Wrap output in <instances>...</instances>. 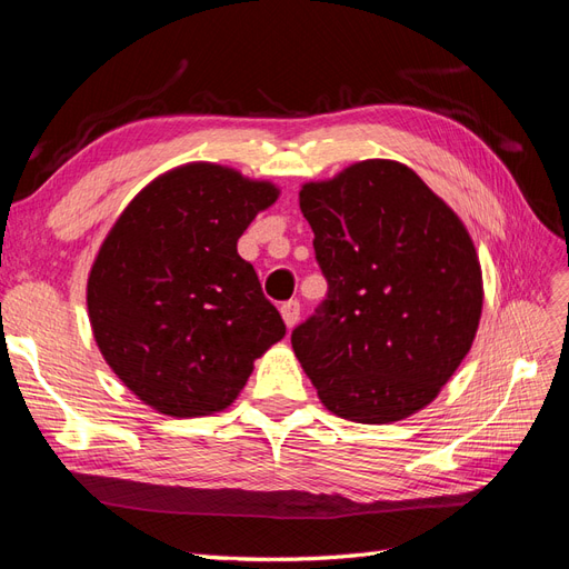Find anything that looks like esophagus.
<instances>
[{"label":"esophagus","mask_w":569,"mask_h":569,"mask_svg":"<svg viewBox=\"0 0 569 569\" xmlns=\"http://www.w3.org/2000/svg\"><path fill=\"white\" fill-rule=\"evenodd\" d=\"M281 317L288 329H293L300 319V300H288L281 305Z\"/></svg>","instance_id":"obj_1"}]
</instances>
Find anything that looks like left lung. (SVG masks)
<instances>
[{
  "label": "left lung",
  "mask_w": 569,
  "mask_h": 569,
  "mask_svg": "<svg viewBox=\"0 0 569 569\" xmlns=\"http://www.w3.org/2000/svg\"><path fill=\"white\" fill-rule=\"evenodd\" d=\"M327 298L290 333L333 415L388 425L429 405L481 317V269L458 214L398 161L369 159L307 183Z\"/></svg>",
  "instance_id": "1"
}]
</instances>
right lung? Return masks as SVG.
I'll list each match as a JSON object with an SVG mask.
<instances>
[{"label": "right lung", "instance_id": "right-lung-1", "mask_svg": "<svg viewBox=\"0 0 569 569\" xmlns=\"http://www.w3.org/2000/svg\"><path fill=\"white\" fill-rule=\"evenodd\" d=\"M276 198L271 183L188 164L144 188L102 242L88 279L92 333L117 377L154 410L229 408L252 362L286 336L236 250Z\"/></svg>", "mask_w": 569, "mask_h": 569}]
</instances>
